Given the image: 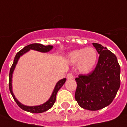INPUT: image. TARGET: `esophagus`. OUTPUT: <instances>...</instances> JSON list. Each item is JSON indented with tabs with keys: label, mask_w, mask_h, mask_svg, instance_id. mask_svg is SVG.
Returning a JSON list of instances; mask_svg holds the SVG:
<instances>
[{
	"label": "esophagus",
	"mask_w": 127,
	"mask_h": 127,
	"mask_svg": "<svg viewBox=\"0 0 127 127\" xmlns=\"http://www.w3.org/2000/svg\"><path fill=\"white\" fill-rule=\"evenodd\" d=\"M66 78H67V79H73V75L71 73H69L66 76Z\"/></svg>",
	"instance_id": "esophagus-1"
}]
</instances>
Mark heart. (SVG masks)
Masks as SVG:
<instances>
[{
    "label": "heart",
    "instance_id": "1",
    "mask_svg": "<svg viewBox=\"0 0 127 127\" xmlns=\"http://www.w3.org/2000/svg\"><path fill=\"white\" fill-rule=\"evenodd\" d=\"M97 51L93 47L76 49L68 55V61L72 64H77L79 71L83 73L90 72L96 64Z\"/></svg>",
    "mask_w": 127,
    "mask_h": 127
}]
</instances>
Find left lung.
Instances as JSON below:
<instances>
[{
  "instance_id": "left-lung-1",
  "label": "left lung",
  "mask_w": 127,
  "mask_h": 127,
  "mask_svg": "<svg viewBox=\"0 0 127 127\" xmlns=\"http://www.w3.org/2000/svg\"><path fill=\"white\" fill-rule=\"evenodd\" d=\"M100 54L95 69L79 75L75 99L85 109L97 111L109 105L120 86V66L116 55L100 44L93 43Z\"/></svg>"
}]
</instances>
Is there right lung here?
I'll list each match as a JSON object with an SVG mask.
<instances>
[{
	"label": "right lung",
	"mask_w": 127,
	"mask_h": 127,
	"mask_svg": "<svg viewBox=\"0 0 127 127\" xmlns=\"http://www.w3.org/2000/svg\"><path fill=\"white\" fill-rule=\"evenodd\" d=\"M53 48V46L51 45H43L42 44H39V43H33V44H31L25 47L23 49H21L20 51L18 52L16 56L14 58V63L11 65V69H10V71H9V90L11 92L12 96L14 97V100L18 104V106L21 108L22 109H23L24 111H26L30 113H42V112H45L46 111L49 110L50 108L52 107V106L54 105V104L56 102V94H57V92L58 90L61 89V87L64 84V82L66 81V78H63L59 80L58 82L56 83V85L55 86V88L54 89V91L52 92V94H51V97L49 99L48 101H47L45 103L42 104L41 105H39V106H34V107H29V106H25L23 105L22 104L19 102L17 100V99L15 97L14 94H13V91H12V74L14 72V70L16 67V65L18 63V61L19 59V58L24 54L25 53H26L27 51H28L30 49H33V50H36V51H40V52H48L51 50V49Z\"/></svg>",
	"instance_id": "obj_1"
}]
</instances>
